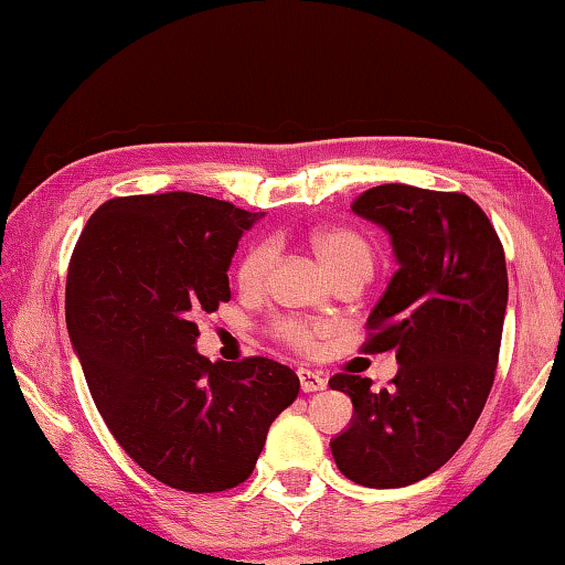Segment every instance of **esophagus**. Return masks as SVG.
I'll return each mask as SVG.
<instances>
[{
    "instance_id": "obj_1",
    "label": "esophagus",
    "mask_w": 565,
    "mask_h": 565,
    "mask_svg": "<svg viewBox=\"0 0 565 565\" xmlns=\"http://www.w3.org/2000/svg\"><path fill=\"white\" fill-rule=\"evenodd\" d=\"M296 376H299V384H301V391H306V394H311V391H321L327 388V379H323L319 371H311V369H296Z\"/></svg>"
}]
</instances>
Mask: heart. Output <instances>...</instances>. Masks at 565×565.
Wrapping results in <instances>:
<instances>
[{
  "label": "heart",
  "instance_id": "obj_1",
  "mask_svg": "<svg viewBox=\"0 0 565 565\" xmlns=\"http://www.w3.org/2000/svg\"><path fill=\"white\" fill-rule=\"evenodd\" d=\"M311 246L333 279H341V276L353 274V271H371V264H374V256H371V248L366 242H363V236L343 226L317 228V232L311 234ZM271 262H274L271 242H256L252 248H248L236 269V279L242 284V289H248V291L259 289V286L266 281ZM323 333H327V329L313 327V323H306V321H296V319H281L274 323V337L281 339L284 343H289L294 349H313Z\"/></svg>",
  "mask_w": 565,
  "mask_h": 565
}]
</instances>
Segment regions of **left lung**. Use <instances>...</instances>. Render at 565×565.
Wrapping results in <instances>:
<instances>
[{"instance_id":"8db88e82","label":"left lung","mask_w":565,"mask_h":565,"mask_svg":"<svg viewBox=\"0 0 565 565\" xmlns=\"http://www.w3.org/2000/svg\"><path fill=\"white\" fill-rule=\"evenodd\" d=\"M353 214L379 224L398 262L369 313L363 351H396L388 388L337 374L351 424L331 438L339 471L369 489H401L438 471L473 431L499 363L509 276L489 216L458 191L374 186Z\"/></svg>"}]
</instances>
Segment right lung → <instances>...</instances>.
<instances>
[{
    "instance_id": "right-lung-1",
    "label": "right lung",
    "mask_w": 565,
    "mask_h": 565,
    "mask_svg": "<svg viewBox=\"0 0 565 565\" xmlns=\"http://www.w3.org/2000/svg\"><path fill=\"white\" fill-rule=\"evenodd\" d=\"M264 214L212 196H119L89 216L66 274V329L104 424L157 481L214 493L252 476L299 376L196 351L199 311L232 299L238 238Z\"/></svg>"
}]
</instances>
